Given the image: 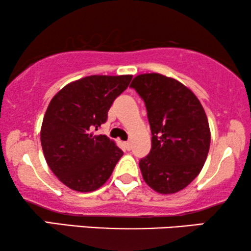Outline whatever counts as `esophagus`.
<instances>
[{
    "label": "esophagus",
    "mask_w": 251,
    "mask_h": 251,
    "mask_svg": "<svg viewBox=\"0 0 251 251\" xmlns=\"http://www.w3.org/2000/svg\"><path fill=\"white\" fill-rule=\"evenodd\" d=\"M125 146L126 150H131V143L130 142H125Z\"/></svg>",
    "instance_id": "obj_1"
}]
</instances>
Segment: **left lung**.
<instances>
[{"instance_id": "left-lung-1", "label": "left lung", "mask_w": 251, "mask_h": 251, "mask_svg": "<svg viewBox=\"0 0 251 251\" xmlns=\"http://www.w3.org/2000/svg\"><path fill=\"white\" fill-rule=\"evenodd\" d=\"M130 87L145 102L152 149L139 161L145 183L173 194L200 174L210 147V129L201 102L179 81L162 74H140Z\"/></svg>"}]
</instances>
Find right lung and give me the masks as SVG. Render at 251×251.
Returning <instances> with one entry per match:
<instances>
[{"mask_svg":"<svg viewBox=\"0 0 251 251\" xmlns=\"http://www.w3.org/2000/svg\"><path fill=\"white\" fill-rule=\"evenodd\" d=\"M132 75H91L71 82L51 99L41 128L48 166L61 183L77 192L102 186L123 152L105 135L96 136L115 98Z\"/></svg>","mask_w":251,"mask_h":251,"instance_id":"obj_1","label":"right lung"}]
</instances>
